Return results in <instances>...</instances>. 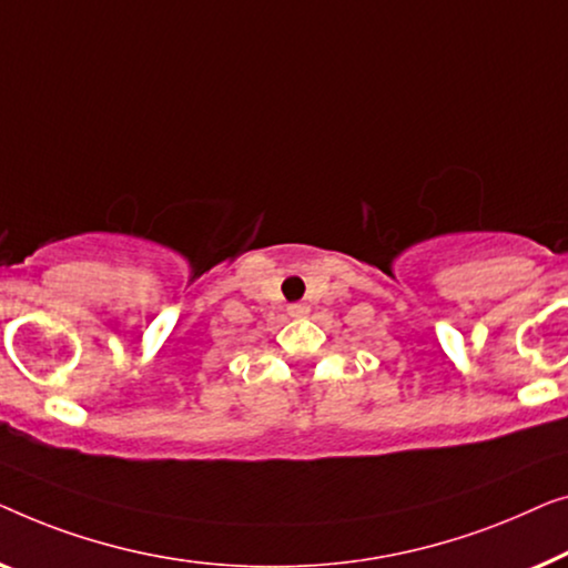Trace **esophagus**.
<instances>
[{"mask_svg": "<svg viewBox=\"0 0 568 568\" xmlns=\"http://www.w3.org/2000/svg\"><path fill=\"white\" fill-rule=\"evenodd\" d=\"M287 311H291V316H306L308 306H306V303H293V306Z\"/></svg>", "mask_w": 568, "mask_h": 568, "instance_id": "esophagus-1", "label": "esophagus"}]
</instances>
